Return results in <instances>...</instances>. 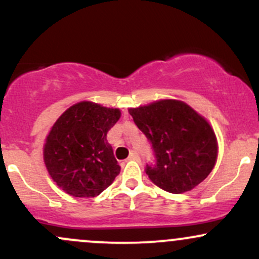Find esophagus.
Returning <instances> with one entry per match:
<instances>
[{
    "label": "esophagus",
    "instance_id": "1",
    "mask_svg": "<svg viewBox=\"0 0 259 259\" xmlns=\"http://www.w3.org/2000/svg\"><path fill=\"white\" fill-rule=\"evenodd\" d=\"M139 159H140V157H139V154L136 153V152L130 153L129 158H127V160H139Z\"/></svg>",
    "mask_w": 259,
    "mask_h": 259
}]
</instances>
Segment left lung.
<instances>
[{"label":"left lung","instance_id":"1","mask_svg":"<svg viewBox=\"0 0 259 259\" xmlns=\"http://www.w3.org/2000/svg\"><path fill=\"white\" fill-rule=\"evenodd\" d=\"M130 115L146 135L154 163L145 171L154 185L171 194L190 191L202 183L215 164L214 132L186 103L162 100L130 108Z\"/></svg>","mask_w":259,"mask_h":259}]
</instances>
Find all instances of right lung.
I'll return each mask as SVG.
<instances>
[{
    "label": "right lung",
    "mask_w": 259,
    "mask_h": 259,
    "mask_svg": "<svg viewBox=\"0 0 259 259\" xmlns=\"http://www.w3.org/2000/svg\"><path fill=\"white\" fill-rule=\"evenodd\" d=\"M119 118V109L86 101L58 118L46 139L44 159L53 181L64 192L95 197L114 181L120 167L107 133Z\"/></svg>",
    "instance_id": "right-lung-1"
}]
</instances>
